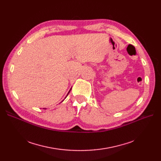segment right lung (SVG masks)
<instances>
[{
	"label": "right lung",
	"mask_w": 161,
	"mask_h": 161,
	"mask_svg": "<svg viewBox=\"0 0 161 161\" xmlns=\"http://www.w3.org/2000/svg\"><path fill=\"white\" fill-rule=\"evenodd\" d=\"M71 89H72V88H71ZM71 89H70V90L69 91V92H70V91H71ZM69 93H68V94H67V95H69ZM67 95H66V96H67ZM65 98H66V97H65ZM63 101H62V102H63ZM44 109H46V108H44Z\"/></svg>",
	"instance_id": "1"
}]
</instances>
